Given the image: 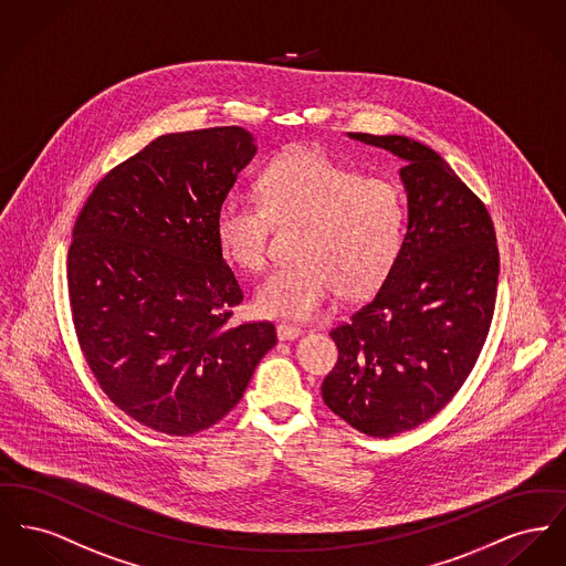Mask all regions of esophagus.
Returning <instances> with one entry per match:
<instances>
[{
	"label": "esophagus",
	"mask_w": 566,
	"mask_h": 566,
	"mask_svg": "<svg viewBox=\"0 0 566 566\" xmlns=\"http://www.w3.org/2000/svg\"><path fill=\"white\" fill-rule=\"evenodd\" d=\"M303 329L297 327V325H289V323H280L277 325V337L282 339V342H289V339H295V337H300Z\"/></svg>",
	"instance_id": "34e87169"
}]
</instances>
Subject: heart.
I'll list each match as a JSON object with an SVG mask.
<instances>
[{
  "mask_svg": "<svg viewBox=\"0 0 566 566\" xmlns=\"http://www.w3.org/2000/svg\"><path fill=\"white\" fill-rule=\"evenodd\" d=\"M256 197L229 195L216 216L222 254L241 269L266 265L273 220L301 224L300 263L271 271L256 289L269 316H316L333 293L359 297L378 286L398 261L403 200L378 177L344 167L316 149L280 156L261 172Z\"/></svg>",
  "mask_w": 566,
  "mask_h": 566,
  "instance_id": "1",
  "label": "heart"
}]
</instances>
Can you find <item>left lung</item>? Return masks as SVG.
I'll use <instances>...</instances> for the list:
<instances>
[{
    "instance_id": "8db88e82",
    "label": "left lung",
    "mask_w": 566,
    "mask_h": 566,
    "mask_svg": "<svg viewBox=\"0 0 566 566\" xmlns=\"http://www.w3.org/2000/svg\"><path fill=\"white\" fill-rule=\"evenodd\" d=\"M348 136L403 160L408 224L376 295L329 333L339 357L323 399L355 430L391 438L440 412L476 364L496 305L499 245L485 205L428 145Z\"/></svg>"
}]
</instances>
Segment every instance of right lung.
I'll list each match as a JSON object with an SVG mask.
<instances>
[{"label": "right lung", "mask_w": 566, "mask_h": 566, "mask_svg": "<svg viewBox=\"0 0 566 566\" xmlns=\"http://www.w3.org/2000/svg\"><path fill=\"white\" fill-rule=\"evenodd\" d=\"M254 156L239 126L158 136L76 218L67 293L81 350L111 401L156 432L218 423L277 342L271 323H229L243 293L216 234Z\"/></svg>", "instance_id": "right-lung-1"}]
</instances>
